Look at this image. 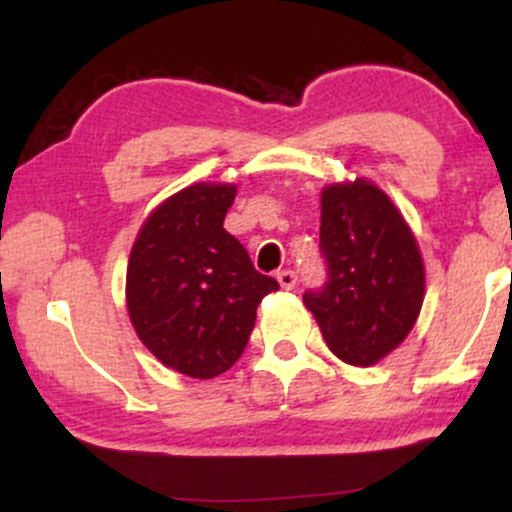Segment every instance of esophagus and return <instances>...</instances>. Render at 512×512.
<instances>
[{"mask_svg":"<svg viewBox=\"0 0 512 512\" xmlns=\"http://www.w3.org/2000/svg\"><path fill=\"white\" fill-rule=\"evenodd\" d=\"M276 279H279L281 289L291 291L293 286H296V281H298V274H296V272H291V269H284V272H279V274H276Z\"/></svg>","mask_w":512,"mask_h":512,"instance_id":"esophagus-1","label":"esophagus"}]
</instances>
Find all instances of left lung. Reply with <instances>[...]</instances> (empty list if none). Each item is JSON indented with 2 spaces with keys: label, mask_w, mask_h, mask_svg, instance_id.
I'll return each mask as SVG.
<instances>
[{
  "label": "left lung",
  "mask_w": 512,
  "mask_h": 512,
  "mask_svg": "<svg viewBox=\"0 0 512 512\" xmlns=\"http://www.w3.org/2000/svg\"><path fill=\"white\" fill-rule=\"evenodd\" d=\"M322 289L305 291L334 356L373 366L404 342L424 303V260L414 233L368 180L322 190Z\"/></svg>",
  "instance_id": "obj_1"
}]
</instances>
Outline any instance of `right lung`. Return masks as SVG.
I'll use <instances>...</instances> for the list:
<instances>
[{
	"instance_id": "obj_1",
	"label": "right lung",
	"mask_w": 512,
	"mask_h": 512,
	"mask_svg": "<svg viewBox=\"0 0 512 512\" xmlns=\"http://www.w3.org/2000/svg\"><path fill=\"white\" fill-rule=\"evenodd\" d=\"M236 185L197 182L144 221L127 264V310L146 349L190 378L226 373L248 346L257 305L279 289L223 228Z\"/></svg>"
}]
</instances>
